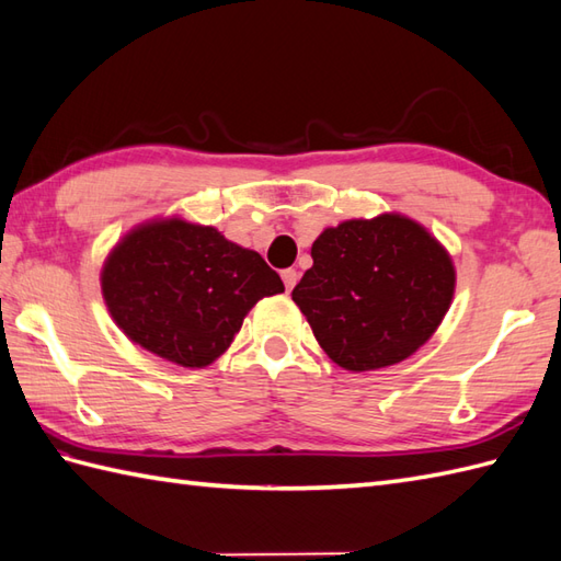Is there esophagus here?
Instances as JSON below:
<instances>
[{"mask_svg":"<svg viewBox=\"0 0 561 561\" xmlns=\"http://www.w3.org/2000/svg\"><path fill=\"white\" fill-rule=\"evenodd\" d=\"M282 279H284L286 291H291L298 282V272L294 267H286V270H282Z\"/></svg>","mask_w":561,"mask_h":561,"instance_id":"1","label":"esophagus"}]
</instances>
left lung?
Listing matches in <instances>:
<instances>
[{
	"label": "left lung",
	"mask_w": 561,
	"mask_h": 561,
	"mask_svg": "<svg viewBox=\"0 0 561 561\" xmlns=\"http://www.w3.org/2000/svg\"><path fill=\"white\" fill-rule=\"evenodd\" d=\"M310 255L312 267L291 298L324 354L346 370L409 358L449 310L451 257L413 219L342 221L320 233Z\"/></svg>",
	"instance_id": "obj_1"
}]
</instances>
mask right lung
Wrapping results in <instances>:
<instances>
[{
  "mask_svg": "<svg viewBox=\"0 0 561 561\" xmlns=\"http://www.w3.org/2000/svg\"><path fill=\"white\" fill-rule=\"evenodd\" d=\"M279 291V275L255 251L184 219L138 227L102 270L104 301L128 340L184 368L210 366L245 312Z\"/></svg>",
  "mask_w": 561,
  "mask_h": 561,
  "instance_id": "right-lung-1",
  "label": "right lung"
}]
</instances>
